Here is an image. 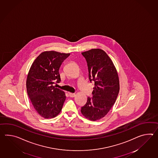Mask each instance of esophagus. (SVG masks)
I'll list each match as a JSON object with an SVG mask.
<instances>
[{"instance_id":"1","label":"esophagus","mask_w":158,"mask_h":158,"mask_svg":"<svg viewBox=\"0 0 158 158\" xmlns=\"http://www.w3.org/2000/svg\"><path fill=\"white\" fill-rule=\"evenodd\" d=\"M69 96L71 98H74V96H75V94L73 93H69Z\"/></svg>"}]
</instances>
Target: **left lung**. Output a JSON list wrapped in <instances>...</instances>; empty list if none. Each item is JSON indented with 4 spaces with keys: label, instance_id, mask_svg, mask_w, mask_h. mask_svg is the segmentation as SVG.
Segmentation results:
<instances>
[{
    "label": "left lung",
    "instance_id": "1",
    "mask_svg": "<svg viewBox=\"0 0 158 158\" xmlns=\"http://www.w3.org/2000/svg\"><path fill=\"white\" fill-rule=\"evenodd\" d=\"M87 63L89 80L94 81L92 97H88L81 112L91 121L101 119L108 113L119 94L118 74L112 60L102 49L81 53Z\"/></svg>",
    "mask_w": 158,
    "mask_h": 158
}]
</instances>
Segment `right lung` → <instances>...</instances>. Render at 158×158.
Instances as JSON below:
<instances>
[{
    "instance_id": "1",
    "label": "right lung",
    "mask_w": 158,
    "mask_h": 158,
    "mask_svg": "<svg viewBox=\"0 0 158 158\" xmlns=\"http://www.w3.org/2000/svg\"><path fill=\"white\" fill-rule=\"evenodd\" d=\"M70 54L44 52L35 60L28 73L27 89L35 109L45 118L56 117L66 100L64 92L53 84L60 81V70Z\"/></svg>"
}]
</instances>
